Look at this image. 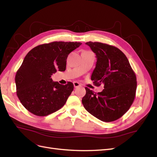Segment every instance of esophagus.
Returning a JSON list of instances; mask_svg holds the SVG:
<instances>
[{
	"instance_id": "34e87169",
	"label": "esophagus",
	"mask_w": 157,
	"mask_h": 157,
	"mask_svg": "<svg viewBox=\"0 0 157 157\" xmlns=\"http://www.w3.org/2000/svg\"><path fill=\"white\" fill-rule=\"evenodd\" d=\"M73 85L75 88H77L78 86H80V84L78 82H73Z\"/></svg>"
}]
</instances>
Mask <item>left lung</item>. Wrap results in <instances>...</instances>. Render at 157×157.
<instances>
[{
    "label": "left lung",
    "mask_w": 157,
    "mask_h": 157,
    "mask_svg": "<svg viewBox=\"0 0 157 157\" xmlns=\"http://www.w3.org/2000/svg\"><path fill=\"white\" fill-rule=\"evenodd\" d=\"M96 55L97 62L91 80L101 92L87 87L82 103L86 110L103 122H113L123 116L134 102L136 76L126 56L117 47L98 42L86 43Z\"/></svg>",
    "instance_id": "obj_1"
}]
</instances>
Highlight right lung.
<instances>
[{"instance_id": "right-lung-1", "label": "right lung", "mask_w": 157, "mask_h": 157, "mask_svg": "<svg viewBox=\"0 0 157 157\" xmlns=\"http://www.w3.org/2000/svg\"><path fill=\"white\" fill-rule=\"evenodd\" d=\"M77 42H52L28 52L17 70L15 82L20 102L33 115L44 117L62 107L73 92V84L54 82L51 75L64 71L68 55L81 45Z\"/></svg>"}]
</instances>
